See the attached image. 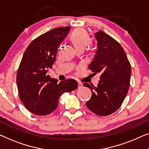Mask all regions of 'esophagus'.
I'll use <instances>...</instances> for the list:
<instances>
[{
  "label": "esophagus",
  "instance_id": "34e87169",
  "mask_svg": "<svg viewBox=\"0 0 149 149\" xmlns=\"http://www.w3.org/2000/svg\"><path fill=\"white\" fill-rule=\"evenodd\" d=\"M83 86V84H81V82H78V88H82Z\"/></svg>",
  "mask_w": 149,
  "mask_h": 149
}]
</instances>
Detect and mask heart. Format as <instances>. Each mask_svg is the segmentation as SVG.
I'll use <instances>...</instances> for the list:
<instances>
[{"label": "heart", "instance_id": "obj_1", "mask_svg": "<svg viewBox=\"0 0 149 149\" xmlns=\"http://www.w3.org/2000/svg\"><path fill=\"white\" fill-rule=\"evenodd\" d=\"M73 43L76 49L85 48L89 45L90 38L86 32L83 29H77L72 33L71 36Z\"/></svg>", "mask_w": 149, "mask_h": 149}]
</instances>
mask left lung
<instances>
[{"mask_svg":"<svg viewBox=\"0 0 149 149\" xmlns=\"http://www.w3.org/2000/svg\"><path fill=\"white\" fill-rule=\"evenodd\" d=\"M95 37L97 47L88 68L94 74L101 75L96 87L84 84L92 91L86 106L98 116H107L116 111L124 100L129 90L132 69L118 42L101 30L96 32Z\"/></svg>","mask_w":149,"mask_h":149,"instance_id":"obj_1","label":"left lung"}]
</instances>
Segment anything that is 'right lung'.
Masks as SVG:
<instances>
[{
	"instance_id": "right-lung-1",
	"label": "right lung",
	"mask_w": 149,
	"mask_h": 149,
	"mask_svg": "<svg viewBox=\"0 0 149 149\" xmlns=\"http://www.w3.org/2000/svg\"><path fill=\"white\" fill-rule=\"evenodd\" d=\"M70 27L54 28L33 40L23 55L17 74L19 96L27 109L33 114L46 116L57 108L58 98L78 86L75 79L58 83L47 75L56 60L58 47Z\"/></svg>"
}]
</instances>
